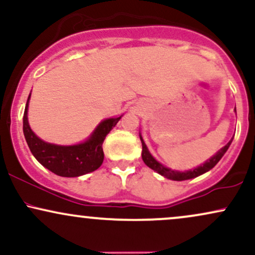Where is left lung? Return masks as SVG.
Instances as JSON below:
<instances>
[{
  "mask_svg": "<svg viewBox=\"0 0 255 255\" xmlns=\"http://www.w3.org/2000/svg\"><path fill=\"white\" fill-rule=\"evenodd\" d=\"M140 140H141V144H142L141 157H142V160H144L145 164L147 165L148 168H151L152 170L157 171L158 174L162 175V176L169 178V180H174V181L191 180V178L198 177V176H200V175L205 174V172L211 170L213 166H215L219 162V160H221V158L224 156V153L228 151V148H229L231 141H233V139H231L230 141L224 146V147H222L221 150H219L217 153L215 154V156H212L210 159H207L204 164L199 165L194 169H191V170L178 171V170H172V169L166 168V166L160 164L156 158L152 156V154L150 153V151H148L147 146H146V144H145L144 139H142L141 134H140Z\"/></svg>",
  "mask_w": 255,
  "mask_h": 255,
  "instance_id": "8db88e82",
  "label": "left lung"
}]
</instances>
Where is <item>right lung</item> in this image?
Returning <instances> with one entry per match:
<instances>
[{
	"instance_id": "obj_1",
	"label": "right lung",
	"mask_w": 255,
	"mask_h": 255,
	"mask_svg": "<svg viewBox=\"0 0 255 255\" xmlns=\"http://www.w3.org/2000/svg\"><path fill=\"white\" fill-rule=\"evenodd\" d=\"M30 98L31 93L25 107L22 129L26 142L38 162L51 172L63 177H78L97 170L104 159L102 145L105 136L115 127L122 116L103 120L92 131L89 139L80 144L69 146L50 144L38 137L31 129L27 119Z\"/></svg>"
}]
</instances>
